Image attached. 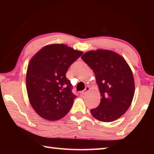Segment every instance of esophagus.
I'll list each match as a JSON object with an SVG mask.
<instances>
[{"label":"esophagus","instance_id":"1","mask_svg":"<svg viewBox=\"0 0 154 154\" xmlns=\"http://www.w3.org/2000/svg\"><path fill=\"white\" fill-rule=\"evenodd\" d=\"M89 90H90V87H85V90L84 91H81V94H85L88 91H89Z\"/></svg>","mask_w":154,"mask_h":154}]
</instances>
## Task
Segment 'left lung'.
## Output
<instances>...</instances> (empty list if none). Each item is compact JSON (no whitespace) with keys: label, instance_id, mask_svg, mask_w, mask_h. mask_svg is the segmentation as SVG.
Here are the masks:
<instances>
[{"label":"left lung","instance_id":"8db88e82","mask_svg":"<svg viewBox=\"0 0 154 154\" xmlns=\"http://www.w3.org/2000/svg\"><path fill=\"white\" fill-rule=\"evenodd\" d=\"M81 59L93 69L100 93L99 106L91 110L92 116L104 122L119 119L134 95V79L128 64L115 51L101 49L87 51Z\"/></svg>","mask_w":154,"mask_h":154}]
</instances>
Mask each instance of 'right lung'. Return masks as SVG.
<instances>
[{
  "label": "right lung",
  "mask_w": 154,
  "mask_h": 154,
  "mask_svg": "<svg viewBox=\"0 0 154 154\" xmlns=\"http://www.w3.org/2000/svg\"><path fill=\"white\" fill-rule=\"evenodd\" d=\"M83 51L63 44L47 45L29 61L26 90L34 110L42 119L57 120L65 116L76 96L66 73Z\"/></svg>",
  "instance_id": "add662e5"
}]
</instances>
